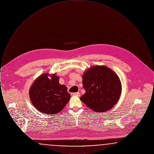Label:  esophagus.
<instances>
[{
	"label": "esophagus",
	"instance_id": "esophagus-1",
	"mask_svg": "<svg viewBox=\"0 0 154 154\" xmlns=\"http://www.w3.org/2000/svg\"><path fill=\"white\" fill-rule=\"evenodd\" d=\"M71 95L80 96V92H75V93H72V94H71Z\"/></svg>",
	"mask_w": 154,
	"mask_h": 154
}]
</instances>
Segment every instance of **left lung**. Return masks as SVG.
<instances>
[{"mask_svg": "<svg viewBox=\"0 0 154 154\" xmlns=\"http://www.w3.org/2000/svg\"><path fill=\"white\" fill-rule=\"evenodd\" d=\"M85 93L80 100L96 112L107 111L117 103L122 86L117 74L105 66L90 67L82 75Z\"/></svg>", "mask_w": 154, "mask_h": 154, "instance_id": "8db88e82", "label": "left lung"}]
</instances>
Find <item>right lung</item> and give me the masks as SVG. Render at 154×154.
<instances>
[{"mask_svg": "<svg viewBox=\"0 0 154 154\" xmlns=\"http://www.w3.org/2000/svg\"><path fill=\"white\" fill-rule=\"evenodd\" d=\"M48 75L44 73L34 81L30 88V99L40 112L55 114L65 107L70 95L66 86L59 83V78L56 74L51 75V79Z\"/></svg>", "mask_w": 154, "mask_h": 154, "instance_id": "1", "label": "right lung"}]
</instances>
